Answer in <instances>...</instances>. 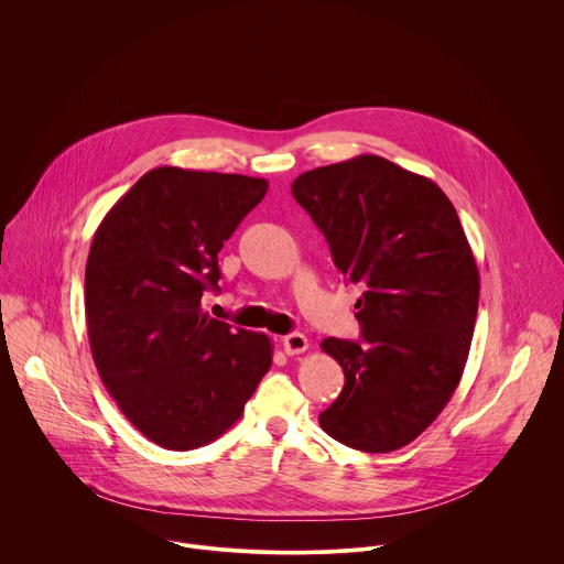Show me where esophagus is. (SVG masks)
Segmentation results:
<instances>
[{"mask_svg": "<svg viewBox=\"0 0 564 564\" xmlns=\"http://www.w3.org/2000/svg\"><path fill=\"white\" fill-rule=\"evenodd\" d=\"M285 355H301L307 350V339L301 333H290L281 339Z\"/></svg>", "mask_w": 564, "mask_h": 564, "instance_id": "obj_1", "label": "esophagus"}]
</instances>
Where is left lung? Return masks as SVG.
Segmentation results:
<instances>
[{"label":"left lung","instance_id":"1","mask_svg":"<svg viewBox=\"0 0 564 564\" xmlns=\"http://www.w3.org/2000/svg\"><path fill=\"white\" fill-rule=\"evenodd\" d=\"M292 196L364 290V341L321 344L346 383L318 424L350 448L397 451L444 411L468 359L479 272L459 216L433 181L381 155L305 172Z\"/></svg>","mask_w":564,"mask_h":564}]
</instances>
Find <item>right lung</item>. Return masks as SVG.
Masks as SVG:
<instances>
[{
  "label": "right lung",
  "mask_w": 564,
  "mask_h": 564,
  "mask_svg": "<svg viewBox=\"0 0 564 564\" xmlns=\"http://www.w3.org/2000/svg\"><path fill=\"white\" fill-rule=\"evenodd\" d=\"M268 181L158 167L100 223L85 272L96 368L124 417L153 444L192 451L220 437L272 366L261 333L212 318L218 252Z\"/></svg>",
  "instance_id": "obj_1"
}]
</instances>
